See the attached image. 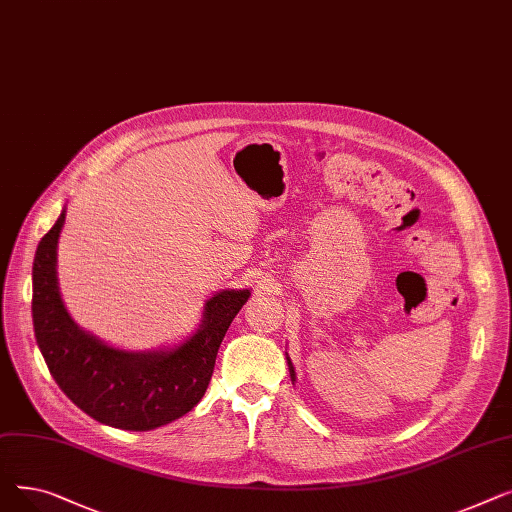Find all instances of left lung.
Wrapping results in <instances>:
<instances>
[{"instance_id":"8db88e82","label":"left lung","mask_w":512,"mask_h":512,"mask_svg":"<svg viewBox=\"0 0 512 512\" xmlns=\"http://www.w3.org/2000/svg\"><path fill=\"white\" fill-rule=\"evenodd\" d=\"M288 369H290V378H292V382H294V367H292L290 359H288Z\"/></svg>"}]
</instances>
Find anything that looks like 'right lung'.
<instances>
[{
    "label": "right lung",
    "mask_w": 512,
    "mask_h": 512,
    "mask_svg": "<svg viewBox=\"0 0 512 512\" xmlns=\"http://www.w3.org/2000/svg\"><path fill=\"white\" fill-rule=\"evenodd\" d=\"M66 209L41 238L33 261V326L62 392L99 423L149 432L186 415L203 398L218 348L249 290H222L205 303L199 330L170 351L128 353L80 330L58 286V240Z\"/></svg>",
    "instance_id": "obj_1"
}]
</instances>
